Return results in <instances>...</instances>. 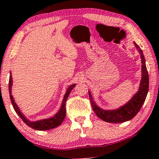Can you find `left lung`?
Masks as SVG:
<instances>
[{
	"label": "left lung",
	"instance_id": "left-lung-1",
	"mask_svg": "<svg viewBox=\"0 0 159 159\" xmlns=\"http://www.w3.org/2000/svg\"><path fill=\"white\" fill-rule=\"evenodd\" d=\"M134 44H135L136 48L138 49V52H140L142 63V79L140 81V89L138 93L134 95V97L126 105L121 107L120 108L114 111H105L98 107L95 104L94 102L93 101L90 91H89V97L90 99L91 106H92L95 114L97 115V116H98L100 119L107 122V123H118L132 120L139 112L144 101H145L146 97H147L149 90V75L147 66H146L145 58H144L143 52L140 48L139 45H137L136 43Z\"/></svg>",
	"mask_w": 159,
	"mask_h": 159
}]
</instances>
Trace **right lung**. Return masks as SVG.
<instances>
[{
	"label": "right lung",
	"mask_w": 159,
	"mask_h": 159,
	"mask_svg": "<svg viewBox=\"0 0 159 159\" xmlns=\"http://www.w3.org/2000/svg\"><path fill=\"white\" fill-rule=\"evenodd\" d=\"M12 75H10V80H9V92H10V97L11 102H12V106H13L14 110L16 111V112L17 113L18 115L21 117V119L26 123V125H28L29 127L32 128V129H36V130H49V129H54L59 126L62 123V122L63 121L66 117V102L67 98L69 97V95L70 93L71 90L74 88L76 84H72L70 87H69V88L67 89L66 93L64 98H63V103H62V106L61 107V110L58 111V113L55 116H53L52 118H49V119L46 120H39V121L36 122H30L28 120L26 119L24 115L21 114V111L19 110V107L17 106L15 101H14L13 97H12V94H11V88H12Z\"/></svg>",
	"instance_id": "add662e5"
}]
</instances>
